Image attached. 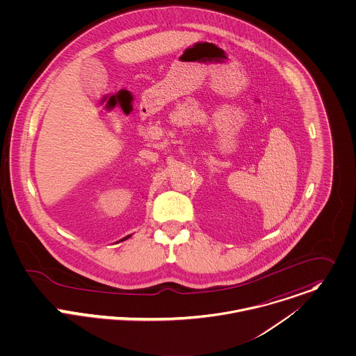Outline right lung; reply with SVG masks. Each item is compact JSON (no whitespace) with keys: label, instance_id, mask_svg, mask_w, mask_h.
Instances as JSON below:
<instances>
[{"label":"right lung","instance_id":"1","mask_svg":"<svg viewBox=\"0 0 356 356\" xmlns=\"http://www.w3.org/2000/svg\"><path fill=\"white\" fill-rule=\"evenodd\" d=\"M129 237H131V235H129V236L124 237V238H122V240H127V238H129Z\"/></svg>","mask_w":356,"mask_h":356}]
</instances>
